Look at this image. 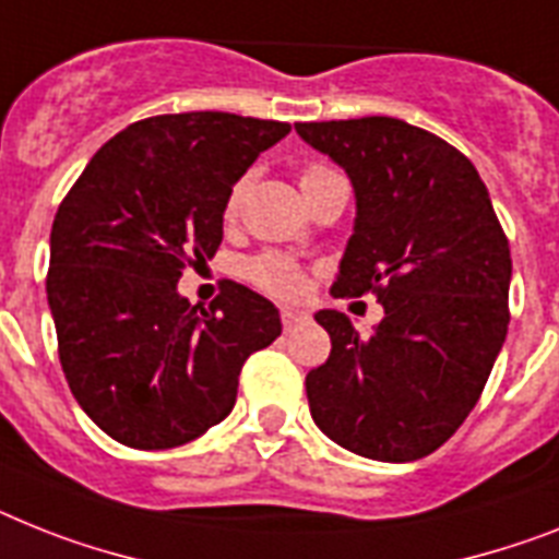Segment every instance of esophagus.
<instances>
[{
    "instance_id": "esophagus-1",
    "label": "esophagus",
    "mask_w": 559,
    "mask_h": 559,
    "mask_svg": "<svg viewBox=\"0 0 559 559\" xmlns=\"http://www.w3.org/2000/svg\"><path fill=\"white\" fill-rule=\"evenodd\" d=\"M280 317H283V329L285 331H294L299 325V322L308 320V313L306 311H297V308H283V311H280Z\"/></svg>"
}]
</instances>
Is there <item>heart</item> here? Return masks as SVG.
Masks as SVG:
<instances>
[{
    "instance_id": "b5f03b06",
    "label": "heart",
    "mask_w": 559,
    "mask_h": 559,
    "mask_svg": "<svg viewBox=\"0 0 559 559\" xmlns=\"http://www.w3.org/2000/svg\"><path fill=\"white\" fill-rule=\"evenodd\" d=\"M331 177H336V174L331 168H325V165H306V168L299 170V188H302V193H308L311 188H317L320 182H325V179ZM242 193H246V182H237V186L228 191V197H225L223 216L228 223L230 219H237L239 207H242ZM242 276L260 290H265V294L280 299H294L306 290V274L299 271L297 262L276 251L257 253V257L246 260Z\"/></svg>"
}]
</instances>
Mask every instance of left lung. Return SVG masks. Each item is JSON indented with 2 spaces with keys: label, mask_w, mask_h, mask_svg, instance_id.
<instances>
[{
  "label": "left lung",
  "mask_w": 559,
  "mask_h": 559,
  "mask_svg": "<svg viewBox=\"0 0 559 559\" xmlns=\"http://www.w3.org/2000/svg\"><path fill=\"white\" fill-rule=\"evenodd\" d=\"M345 168L357 197L334 297L377 294L385 317L359 336L320 311L331 354L308 371L313 423L368 460L428 456L472 414L509 334V239L468 156L403 119L297 122Z\"/></svg>",
  "instance_id": "left-lung-1"
}]
</instances>
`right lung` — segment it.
I'll use <instances>...</instances> for the list:
<instances>
[{
    "mask_svg": "<svg viewBox=\"0 0 559 559\" xmlns=\"http://www.w3.org/2000/svg\"><path fill=\"white\" fill-rule=\"evenodd\" d=\"M288 122L163 114L105 142L50 228L48 306L82 412L122 445L177 449L223 423L239 371L283 331L274 302L225 283L207 308L177 290L223 242V205Z\"/></svg>",
    "mask_w": 559,
    "mask_h": 559,
    "instance_id": "1",
    "label": "right lung"
}]
</instances>
